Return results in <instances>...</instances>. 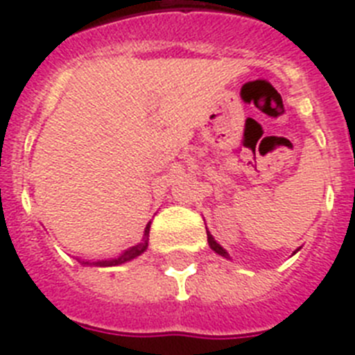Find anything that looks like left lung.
<instances>
[{
	"label": "left lung",
	"mask_w": 355,
	"mask_h": 355,
	"mask_svg": "<svg viewBox=\"0 0 355 355\" xmlns=\"http://www.w3.org/2000/svg\"><path fill=\"white\" fill-rule=\"evenodd\" d=\"M207 243H209V246H211V250H213L214 253H218V255H222V257H225V259H230V255H229V252H227L225 248H223L222 245H220V243H216L214 241V237L211 236L209 234V230H207ZM295 252H297V250H295ZM294 252V253H295Z\"/></svg>",
	"instance_id": "left-lung-1"
}]
</instances>
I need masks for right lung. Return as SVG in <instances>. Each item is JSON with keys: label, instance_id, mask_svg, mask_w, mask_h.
I'll use <instances>...</instances> for the list:
<instances>
[{"label": "right lung", "instance_id": "obj_1", "mask_svg": "<svg viewBox=\"0 0 355 355\" xmlns=\"http://www.w3.org/2000/svg\"><path fill=\"white\" fill-rule=\"evenodd\" d=\"M149 227H151V222L146 225L144 229V237H142V241L137 243L135 246H132V248L125 250L123 253H119L118 257H114V259H102V260H80L77 259L83 266H95V268H112V266H121L125 264V262H130V260L137 259L139 255H142V253L148 250V241H149Z\"/></svg>", "mask_w": 355, "mask_h": 355}]
</instances>
